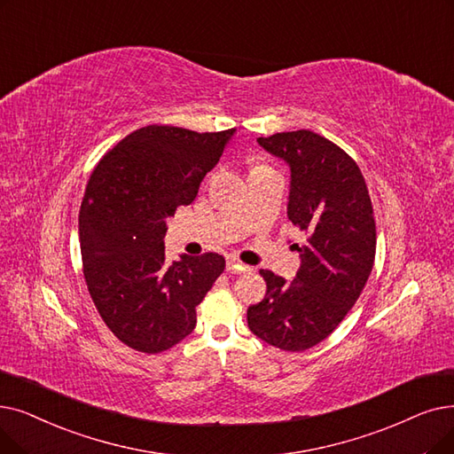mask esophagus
Segmentation results:
<instances>
[{
	"instance_id": "1",
	"label": "esophagus",
	"mask_w": 454,
	"mask_h": 454,
	"mask_svg": "<svg viewBox=\"0 0 454 454\" xmlns=\"http://www.w3.org/2000/svg\"><path fill=\"white\" fill-rule=\"evenodd\" d=\"M226 269L230 272H245V270H248V265H245V263H241L238 260H228L226 262Z\"/></svg>"
}]
</instances>
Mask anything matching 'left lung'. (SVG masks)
I'll list each match as a JSON object with an SVG mask.
<instances>
[{"instance_id": "8db88e82", "label": "left lung", "mask_w": 454, "mask_h": 454, "mask_svg": "<svg viewBox=\"0 0 454 454\" xmlns=\"http://www.w3.org/2000/svg\"><path fill=\"white\" fill-rule=\"evenodd\" d=\"M291 170L287 216L306 233L291 282L260 270L265 299L247 321L265 343L301 352L336 330L358 301L374 263L377 228L362 170L338 145L309 129L260 137Z\"/></svg>"}]
</instances>
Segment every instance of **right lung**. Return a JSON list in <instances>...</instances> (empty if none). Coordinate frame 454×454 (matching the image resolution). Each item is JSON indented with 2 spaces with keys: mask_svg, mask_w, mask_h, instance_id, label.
<instances>
[{
  "mask_svg": "<svg viewBox=\"0 0 454 454\" xmlns=\"http://www.w3.org/2000/svg\"><path fill=\"white\" fill-rule=\"evenodd\" d=\"M233 133L146 126L90 176L80 209L85 282L104 323L135 350L157 354L187 338L196 306L224 270L215 252L167 263L163 239L167 219L194 200Z\"/></svg>",
  "mask_w": 454,
  "mask_h": 454,
  "instance_id": "obj_1",
  "label": "right lung"
}]
</instances>
